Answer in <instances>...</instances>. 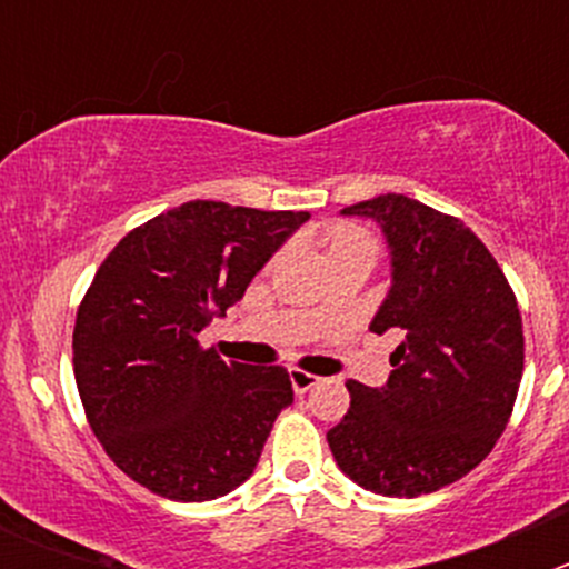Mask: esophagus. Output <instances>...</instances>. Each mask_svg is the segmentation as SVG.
<instances>
[{"instance_id": "1", "label": "esophagus", "mask_w": 569, "mask_h": 569, "mask_svg": "<svg viewBox=\"0 0 569 569\" xmlns=\"http://www.w3.org/2000/svg\"><path fill=\"white\" fill-rule=\"evenodd\" d=\"M290 385H293L296 393H308L310 387L319 385V376L308 373V370H299V367H293V370H290Z\"/></svg>"}]
</instances>
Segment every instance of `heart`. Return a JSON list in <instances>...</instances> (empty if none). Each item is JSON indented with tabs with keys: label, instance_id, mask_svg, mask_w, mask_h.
Returning a JSON list of instances; mask_svg holds the SVG:
<instances>
[{
	"label": "heart",
	"instance_id": "heart-1",
	"mask_svg": "<svg viewBox=\"0 0 569 569\" xmlns=\"http://www.w3.org/2000/svg\"><path fill=\"white\" fill-rule=\"evenodd\" d=\"M359 244H376V241L373 236L361 228H341L339 233H336L333 244H330V253H339V250L347 248H359Z\"/></svg>",
	"mask_w": 569,
	"mask_h": 569
}]
</instances>
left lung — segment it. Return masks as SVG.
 I'll return each instance as SVG.
<instances>
[{"mask_svg":"<svg viewBox=\"0 0 569 569\" xmlns=\"http://www.w3.org/2000/svg\"><path fill=\"white\" fill-rule=\"evenodd\" d=\"M345 213L385 230L393 284L370 330H393L401 345L381 390L347 381L350 410L328 445L356 485L413 499L467 476L505 433L525 370L519 301L456 216L401 193Z\"/></svg>","mask_w":569,"mask_h":569,"instance_id":"left-lung-1","label":"left lung"}]
</instances>
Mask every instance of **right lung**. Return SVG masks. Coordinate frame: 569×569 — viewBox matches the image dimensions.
<instances>
[{"label":"right lung","mask_w":569,"mask_h":569,"mask_svg":"<svg viewBox=\"0 0 569 569\" xmlns=\"http://www.w3.org/2000/svg\"><path fill=\"white\" fill-rule=\"evenodd\" d=\"M305 210L196 199L130 230L99 264L73 328L84 416L124 476L173 501L219 499L253 472L293 401L281 365L222 361L199 345Z\"/></svg>","instance_id":"obj_1"}]
</instances>
